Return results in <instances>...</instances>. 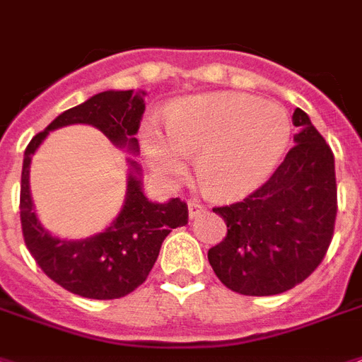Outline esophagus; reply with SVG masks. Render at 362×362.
<instances>
[{"instance_id":"1","label":"esophagus","mask_w":362,"mask_h":362,"mask_svg":"<svg viewBox=\"0 0 362 362\" xmlns=\"http://www.w3.org/2000/svg\"><path fill=\"white\" fill-rule=\"evenodd\" d=\"M204 210H206V208L202 206L201 202H197V201L187 202V214H189V219H195V217L201 216Z\"/></svg>"}]
</instances>
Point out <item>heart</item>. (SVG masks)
I'll return each instance as SVG.
<instances>
[{"label":"heart","instance_id":"obj_1","mask_svg":"<svg viewBox=\"0 0 362 362\" xmlns=\"http://www.w3.org/2000/svg\"><path fill=\"white\" fill-rule=\"evenodd\" d=\"M292 120L279 104L245 93L189 96L167 113V132L145 126L146 160L167 180L197 156L202 189L219 201L240 199L262 186L286 154Z\"/></svg>","mask_w":362,"mask_h":362}]
</instances>
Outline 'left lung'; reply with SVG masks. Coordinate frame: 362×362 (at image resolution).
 <instances>
[{
  "label": "left lung",
  "mask_w": 362,
  "mask_h": 362,
  "mask_svg": "<svg viewBox=\"0 0 362 362\" xmlns=\"http://www.w3.org/2000/svg\"><path fill=\"white\" fill-rule=\"evenodd\" d=\"M296 146L247 199L214 208L227 236L208 251L219 281L243 296L283 293L320 266L337 217L334 156L303 110L292 115Z\"/></svg>",
  "instance_id": "left-lung-1"
}]
</instances>
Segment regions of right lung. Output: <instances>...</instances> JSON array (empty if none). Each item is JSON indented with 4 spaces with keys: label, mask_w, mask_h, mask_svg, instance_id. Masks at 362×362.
<instances>
[{
    "label": "right lung",
    "mask_w": 362,
    "mask_h": 362,
    "mask_svg": "<svg viewBox=\"0 0 362 362\" xmlns=\"http://www.w3.org/2000/svg\"><path fill=\"white\" fill-rule=\"evenodd\" d=\"M145 90H104L66 110L37 134L23 152L20 219L29 252L54 283L89 299H117L143 284L171 228L187 225V206L180 199L152 202L143 191L141 165L126 158L124 204L110 227L83 240L57 238L42 227L29 189V167L49 132L70 124L95 126L117 148L139 154L135 134L145 113Z\"/></svg>",
    "instance_id": "add662e5"
}]
</instances>
